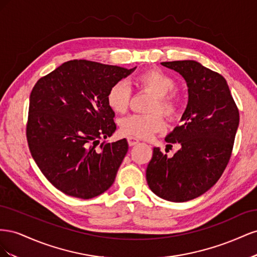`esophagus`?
<instances>
[{
  "instance_id": "esophagus-1",
  "label": "esophagus",
  "mask_w": 257,
  "mask_h": 257,
  "mask_svg": "<svg viewBox=\"0 0 257 257\" xmlns=\"http://www.w3.org/2000/svg\"><path fill=\"white\" fill-rule=\"evenodd\" d=\"M127 143H128V146H130V147H133V146H136V145L139 143V141H138L137 138H135V137L128 136V137H127Z\"/></svg>"
}]
</instances>
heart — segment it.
Returning a JSON list of instances; mask_svg holds the SVG:
<instances>
[{
  "instance_id": "obj_1",
  "label": "heart",
  "mask_w": 257,
  "mask_h": 257,
  "mask_svg": "<svg viewBox=\"0 0 257 257\" xmlns=\"http://www.w3.org/2000/svg\"><path fill=\"white\" fill-rule=\"evenodd\" d=\"M134 83L138 89L149 90L157 94L150 111H161L169 119H177L181 112V99L174 91L177 81L161 69L152 68L135 77ZM132 97V88L125 80L113 83L107 93V104L114 112H125ZM166 123L160 112L150 114L133 113L120 121L123 134L147 139L165 128Z\"/></svg>"
}]
</instances>
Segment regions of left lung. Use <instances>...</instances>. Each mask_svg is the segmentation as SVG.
<instances>
[{"instance_id": "1", "label": "left lung", "mask_w": 257, "mask_h": 257, "mask_svg": "<svg viewBox=\"0 0 257 257\" xmlns=\"http://www.w3.org/2000/svg\"><path fill=\"white\" fill-rule=\"evenodd\" d=\"M161 64L183 77L189 102L182 124L165 138L181 148L173 158L153 148L146 178L155 195L183 203L203 195L222 176L231 155L239 111L222 75L193 60Z\"/></svg>"}]
</instances>
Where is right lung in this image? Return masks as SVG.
Segmentation results:
<instances>
[{
	"label": "right lung",
	"mask_w": 257,
	"mask_h": 257,
	"mask_svg": "<svg viewBox=\"0 0 257 257\" xmlns=\"http://www.w3.org/2000/svg\"><path fill=\"white\" fill-rule=\"evenodd\" d=\"M135 68L73 60L34 85L27 124L30 152L66 195L90 199L112 185L128 145L125 138L99 144L116 128L107 93Z\"/></svg>",
	"instance_id": "1"
}]
</instances>
